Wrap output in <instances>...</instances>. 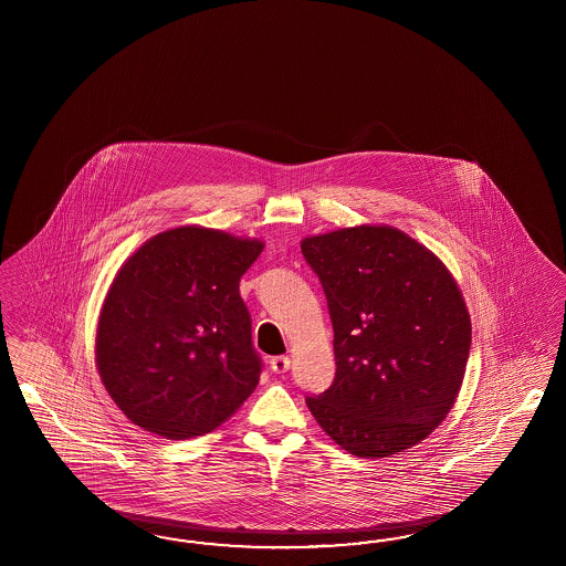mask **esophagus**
<instances>
[{
  "label": "esophagus",
  "instance_id": "esophagus-1",
  "mask_svg": "<svg viewBox=\"0 0 566 566\" xmlns=\"http://www.w3.org/2000/svg\"><path fill=\"white\" fill-rule=\"evenodd\" d=\"M270 367H272L274 374H286V371L291 369V359L284 357V355L272 357V359H270Z\"/></svg>",
  "mask_w": 566,
  "mask_h": 566
}]
</instances>
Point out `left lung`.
I'll return each instance as SVG.
<instances>
[{
	"mask_svg": "<svg viewBox=\"0 0 566 566\" xmlns=\"http://www.w3.org/2000/svg\"><path fill=\"white\" fill-rule=\"evenodd\" d=\"M326 292L336 377L307 396L327 436L360 459L426 440L454 407L471 346L463 292L438 255L392 226L307 237Z\"/></svg>",
	"mask_w": 566,
	"mask_h": 566,
	"instance_id": "1",
	"label": "left lung"
}]
</instances>
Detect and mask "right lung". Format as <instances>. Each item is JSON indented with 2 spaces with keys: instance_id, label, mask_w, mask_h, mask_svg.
<instances>
[{
  "instance_id": "1",
  "label": "right lung",
  "mask_w": 566,
  "mask_h": 566,
  "mask_svg": "<svg viewBox=\"0 0 566 566\" xmlns=\"http://www.w3.org/2000/svg\"><path fill=\"white\" fill-rule=\"evenodd\" d=\"M261 251L258 239L178 226L124 261L103 301L95 363L135 426L189 440L253 395L261 359L239 284Z\"/></svg>"
}]
</instances>
